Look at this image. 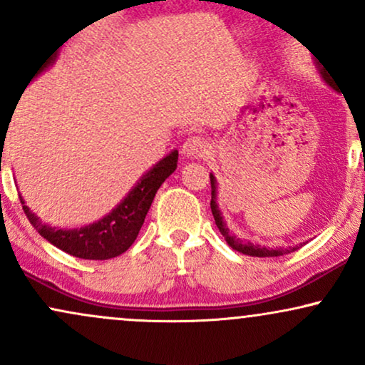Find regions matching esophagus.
<instances>
[{
  "label": "esophagus",
  "mask_w": 365,
  "mask_h": 365,
  "mask_svg": "<svg viewBox=\"0 0 365 365\" xmlns=\"http://www.w3.org/2000/svg\"><path fill=\"white\" fill-rule=\"evenodd\" d=\"M207 149H209V144L204 137L192 135L183 142L182 153L188 158H202L204 154H207Z\"/></svg>",
  "instance_id": "34e87169"
}]
</instances>
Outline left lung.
I'll return each instance as SVG.
<instances>
[{"label": "left lung", "instance_id": "8db88e82", "mask_svg": "<svg viewBox=\"0 0 365 365\" xmlns=\"http://www.w3.org/2000/svg\"><path fill=\"white\" fill-rule=\"evenodd\" d=\"M322 77H324V81L329 83L331 87L334 89V83L331 78L328 77V73L324 72V68L321 70ZM209 178H211V211H212V216H215V221H216V226L220 228L221 235L225 237L226 244H228L232 249H235L237 252H242L245 255H252V257H278V255H284V254H290L293 250L299 249V245L297 247H284V249H267V247H261V245H254L250 244V242H245L242 240V238H237L233 237L232 233H230V230L226 228V225L223 223V217L220 215V209L216 206V178L212 177V175H209ZM302 247V244H300Z\"/></svg>", "mask_w": 365, "mask_h": 365}]
</instances>
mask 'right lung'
Masks as SVG:
<instances>
[{
    "instance_id": "obj_1",
    "label": "right lung",
    "mask_w": 365,
    "mask_h": 365,
    "mask_svg": "<svg viewBox=\"0 0 365 365\" xmlns=\"http://www.w3.org/2000/svg\"><path fill=\"white\" fill-rule=\"evenodd\" d=\"M54 51L53 56L49 54L46 58L36 73H41L46 66L51 65L54 58H56ZM32 78H34V75H32ZM177 165L178 150H173L165 159H161L149 173H145L140 178V182L121 200L118 207L113 209L110 215L103 217L98 223L83 226L81 230H54L51 226H46L41 223V220L34 212H31V209L25 206L22 197H20V202H22V209L25 216L31 221V225L49 244L58 247L63 252L73 255V257L106 261V259L123 254L135 242L158 188L177 170Z\"/></svg>"
}]
</instances>
